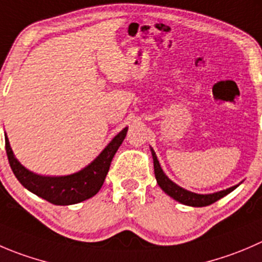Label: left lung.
Wrapping results in <instances>:
<instances>
[{
    "label": "left lung",
    "mask_w": 262,
    "mask_h": 262,
    "mask_svg": "<svg viewBox=\"0 0 262 262\" xmlns=\"http://www.w3.org/2000/svg\"><path fill=\"white\" fill-rule=\"evenodd\" d=\"M152 159H154V169H155V177H156L157 184L160 185L162 190L166 193L167 195H170L171 199H174L175 201L180 202V204L185 205V206H192V207H204L209 206V205L214 204L217 200L223 199L224 195L229 194L230 192L235 189L238 185H233V187L227 188L224 190H219V192L215 193H207V194H200V193L190 192V190L184 189V188L179 187L178 184H175L172 180L169 179L166 174L162 170L161 165H160L159 160H157L156 154H155L154 149L151 148Z\"/></svg>",
    "instance_id": "1"
}]
</instances>
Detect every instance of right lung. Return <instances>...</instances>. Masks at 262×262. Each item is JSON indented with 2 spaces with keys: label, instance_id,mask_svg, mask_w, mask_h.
Returning <instances> with one entry per match:
<instances>
[{
  "label": "right lung",
  "instance_id": "add662e5",
  "mask_svg": "<svg viewBox=\"0 0 262 262\" xmlns=\"http://www.w3.org/2000/svg\"><path fill=\"white\" fill-rule=\"evenodd\" d=\"M128 128L119 132L91 164L77 172L61 177L35 174L20 164L15 157L7 136L5 134L6 154L10 166L23 187L53 205H75L97 194L107 175L114 155L123 143Z\"/></svg>",
  "mask_w": 262,
  "mask_h": 262
}]
</instances>
